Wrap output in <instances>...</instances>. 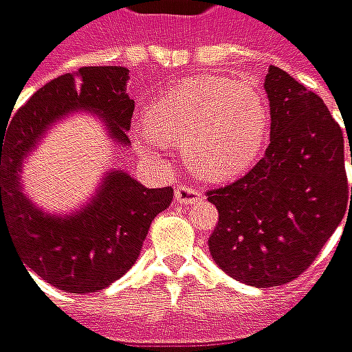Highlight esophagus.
<instances>
[{
  "label": "esophagus",
  "mask_w": 352,
  "mask_h": 352,
  "mask_svg": "<svg viewBox=\"0 0 352 352\" xmlns=\"http://www.w3.org/2000/svg\"><path fill=\"white\" fill-rule=\"evenodd\" d=\"M174 200L178 202V204H194V202H198L200 198H202V192L198 188H194V186H178L176 192H174Z\"/></svg>",
  "instance_id": "1"
}]
</instances>
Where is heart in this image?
<instances>
[{
    "mask_svg": "<svg viewBox=\"0 0 352 352\" xmlns=\"http://www.w3.org/2000/svg\"><path fill=\"white\" fill-rule=\"evenodd\" d=\"M136 140L146 150L182 144L184 160L204 180H232L250 170L268 142L270 110L258 86L220 76L184 80L158 96Z\"/></svg>",
    "mask_w": 352,
    "mask_h": 352,
    "instance_id": "b5f03b06",
    "label": "heart"
}]
</instances>
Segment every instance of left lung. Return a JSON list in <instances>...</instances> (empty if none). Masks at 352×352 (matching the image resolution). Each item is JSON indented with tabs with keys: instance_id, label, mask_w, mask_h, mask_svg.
Returning <instances> with one entry per match:
<instances>
[{
	"instance_id": "1",
	"label": "left lung",
	"mask_w": 352,
	"mask_h": 352,
	"mask_svg": "<svg viewBox=\"0 0 352 352\" xmlns=\"http://www.w3.org/2000/svg\"><path fill=\"white\" fill-rule=\"evenodd\" d=\"M264 89L272 120L266 154L236 182L206 192L218 210L208 239L214 263L256 289L302 274L352 208L342 130L320 96L274 65Z\"/></svg>"
}]
</instances>
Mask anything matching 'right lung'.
<instances>
[{"label":"right lung","instance_id":"right-lung-1","mask_svg":"<svg viewBox=\"0 0 352 352\" xmlns=\"http://www.w3.org/2000/svg\"><path fill=\"white\" fill-rule=\"evenodd\" d=\"M126 82L128 67H80L39 88L13 113L10 126L0 128V232L12 236L28 268L65 292H98L132 268L152 220L170 206L174 190L144 188L113 170L88 206L62 218L23 196L19 168L43 132L78 108L104 116L113 142L128 146L134 100Z\"/></svg>","mask_w":352,"mask_h":352}]
</instances>
